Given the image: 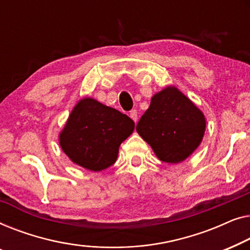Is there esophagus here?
<instances>
[{"label": "esophagus", "instance_id": "esophagus-1", "mask_svg": "<svg viewBox=\"0 0 250 250\" xmlns=\"http://www.w3.org/2000/svg\"><path fill=\"white\" fill-rule=\"evenodd\" d=\"M129 117L131 118L133 121H135V124H137V121H138V113H137V111H136V110H132V111H130V113H129Z\"/></svg>", "mask_w": 250, "mask_h": 250}]
</instances>
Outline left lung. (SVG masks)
Here are the masks:
<instances>
[{
  "instance_id": "8db88e82",
  "label": "left lung",
  "mask_w": 250,
  "mask_h": 250,
  "mask_svg": "<svg viewBox=\"0 0 250 250\" xmlns=\"http://www.w3.org/2000/svg\"><path fill=\"white\" fill-rule=\"evenodd\" d=\"M206 119L186 95L174 86L156 93L136 126L157 159L180 163L202 143Z\"/></svg>"
}]
</instances>
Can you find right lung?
Listing matches in <instances>:
<instances>
[{"label":"right lung","mask_w":250,"mask_h":250,"mask_svg":"<svg viewBox=\"0 0 250 250\" xmlns=\"http://www.w3.org/2000/svg\"><path fill=\"white\" fill-rule=\"evenodd\" d=\"M133 129L135 122L128 115L85 97L72 108L59 143L73 163L98 172L115 163L119 147Z\"/></svg>","instance_id":"1"}]
</instances>
